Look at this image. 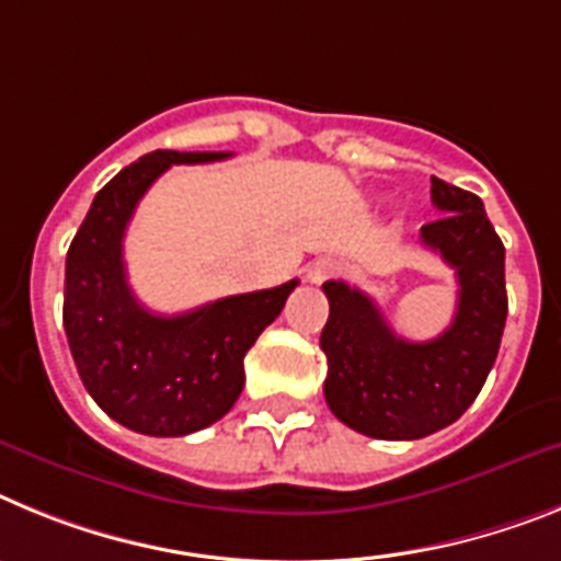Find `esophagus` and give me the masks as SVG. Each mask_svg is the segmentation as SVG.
I'll return each mask as SVG.
<instances>
[{
  "label": "esophagus",
  "instance_id": "esophagus-1",
  "mask_svg": "<svg viewBox=\"0 0 561 561\" xmlns=\"http://www.w3.org/2000/svg\"><path fill=\"white\" fill-rule=\"evenodd\" d=\"M339 274V265H335L333 260H316L310 262L308 267V282H313V285H321L324 279H330V276Z\"/></svg>",
  "mask_w": 561,
  "mask_h": 561
}]
</instances>
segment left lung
<instances>
[{"mask_svg":"<svg viewBox=\"0 0 561 561\" xmlns=\"http://www.w3.org/2000/svg\"><path fill=\"white\" fill-rule=\"evenodd\" d=\"M432 203L443 217L421 228V242L455 267L460 287L455 319L437 339H401L358 287L321 285L330 301L324 398L341 423L378 440H417L455 423L480 396L503 341L505 248L483 199L432 178Z\"/></svg>","mask_w":561,"mask_h":561,"instance_id":"8db88e82","label":"left lung"}]
</instances>
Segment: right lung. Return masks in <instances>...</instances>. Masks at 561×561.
Here are the masks:
<instances>
[{
	"mask_svg": "<svg viewBox=\"0 0 561 561\" xmlns=\"http://www.w3.org/2000/svg\"><path fill=\"white\" fill-rule=\"evenodd\" d=\"M231 152H158L121 169L95 194L67 251L65 333L92 401L121 426L152 437L192 435L220 421L245 387V358L299 285L226 296L180 316H158L126 282L124 233L135 206L174 163Z\"/></svg>",
	"mask_w": 561,
	"mask_h": 561,
	"instance_id": "add662e5",
	"label": "right lung"
}]
</instances>
